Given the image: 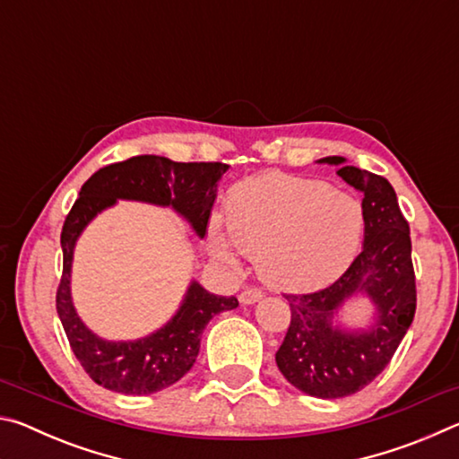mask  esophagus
<instances>
[{
    "mask_svg": "<svg viewBox=\"0 0 459 459\" xmlns=\"http://www.w3.org/2000/svg\"><path fill=\"white\" fill-rule=\"evenodd\" d=\"M261 298H263V293L259 290H255V287H245V290L238 295V301L243 306H253V304H257Z\"/></svg>",
    "mask_w": 459,
    "mask_h": 459,
    "instance_id": "esophagus-1",
    "label": "esophagus"
}]
</instances>
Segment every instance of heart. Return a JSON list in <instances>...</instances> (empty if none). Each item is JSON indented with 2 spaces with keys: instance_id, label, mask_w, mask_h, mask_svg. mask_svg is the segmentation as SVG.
Returning <instances> with one entry per match:
<instances>
[{
  "instance_id": "heart-1",
  "label": "heart",
  "mask_w": 459,
  "mask_h": 459,
  "mask_svg": "<svg viewBox=\"0 0 459 459\" xmlns=\"http://www.w3.org/2000/svg\"><path fill=\"white\" fill-rule=\"evenodd\" d=\"M227 234L211 232L214 257L238 265L257 257L261 277L287 291L317 290L338 279L359 253L364 208L325 182L267 174L240 182L224 206Z\"/></svg>"
}]
</instances>
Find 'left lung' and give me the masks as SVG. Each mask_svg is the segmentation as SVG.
I'll return each instance as SVG.
<instances>
[{
	"label": "left lung",
	"instance_id": "8db88e82",
	"mask_svg": "<svg viewBox=\"0 0 459 459\" xmlns=\"http://www.w3.org/2000/svg\"><path fill=\"white\" fill-rule=\"evenodd\" d=\"M317 164L338 166V176L362 192L364 243L344 273L325 290L285 295L290 330L275 362L301 393L342 399L370 385L391 362L417 307L409 224L386 178L346 166L328 155ZM367 297L376 312L364 329H348L339 312L348 300Z\"/></svg>",
	"mask_w": 459,
	"mask_h": 459
}]
</instances>
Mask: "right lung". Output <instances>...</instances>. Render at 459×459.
<instances>
[{"instance_id":"obj_1","label":"right lung","mask_w":459,"mask_h":459,"mask_svg":"<svg viewBox=\"0 0 459 459\" xmlns=\"http://www.w3.org/2000/svg\"><path fill=\"white\" fill-rule=\"evenodd\" d=\"M227 169L229 166L221 161L180 164L161 155H135L100 168L82 184L60 235L62 279L56 312L74 356L97 385L121 394H152L178 383L196 362L206 324L216 314L235 309L238 301L190 281L180 307L160 330L137 340H105L87 328L73 304L71 273L76 240L97 214L117 204V200L172 208L198 238H204L219 180Z\"/></svg>"}]
</instances>
